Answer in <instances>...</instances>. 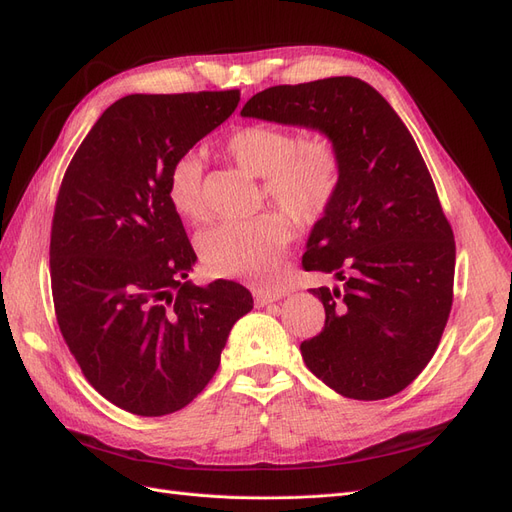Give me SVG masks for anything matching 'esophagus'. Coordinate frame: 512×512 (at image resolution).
<instances>
[{
  "instance_id": "esophagus-1",
  "label": "esophagus",
  "mask_w": 512,
  "mask_h": 512,
  "mask_svg": "<svg viewBox=\"0 0 512 512\" xmlns=\"http://www.w3.org/2000/svg\"><path fill=\"white\" fill-rule=\"evenodd\" d=\"M284 297L282 292H269V290H254V301L258 307H265L273 301H280Z\"/></svg>"
}]
</instances>
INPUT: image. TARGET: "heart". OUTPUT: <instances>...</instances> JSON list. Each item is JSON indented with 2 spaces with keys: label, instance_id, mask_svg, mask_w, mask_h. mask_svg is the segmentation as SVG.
<instances>
[{
  "label": "heart",
  "instance_id": "obj_1",
  "mask_svg": "<svg viewBox=\"0 0 512 512\" xmlns=\"http://www.w3.org/2000/svg\"><path fill=\"white\" fill-rule=\"evenodd\" d=\"M224 151L247 173L262 177L265 192L301 222H314L329 209L339 183V158L329 143L299 141L277 126H243L230 132ZM166 200L179 218H203V162L183 153L166 173ZM286 211H273L256 220L224 222L198 237V254L213 277L243 280L267 288L280 275L282 252L294 222Z\"/></svg>",
  "mask_w": 512,
  "mask_h": 512
}]
</instances>
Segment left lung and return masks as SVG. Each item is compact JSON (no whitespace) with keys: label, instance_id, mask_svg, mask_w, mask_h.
<instances>
[{"label":"left lung","instance_id":"obj_1","mask_svg":"<svg viewBox=\"0 0 512 512\" xmlns=\"http://www.w3.org/2000/svg\"><path fill=\"white\" fill-rule=\"evenodd\" d=\"M241 115L318 130L339 158L337 192L309 232L303 269L344 284L309 290L327 320L301 344L305 365L350 399L404 391L440 344L455 280L453 228L412 134L354 76L269 87Z\"/></svg>","mask_w":512,"mask_h":512}]
</instances>
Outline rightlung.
Returning <instances> with one entry per match:
<instances>
[{
	"label": "right lung",
	"instance_id": "right-lung-1",
	"mask_svg": "<svg viewBox=\"0 0 512 512\" xmlns=\"http://www.w3.org/2000/svg\"><path fill=\"white\" fill-rule=\"evenodd\" d=\"M239 89L132 94L89 130L66 170L51 228L59 331L83 376L117 408H185L254 307L237 282H188L196 254L166 200V173L224 123Z\"/></svg>",
	"mask_w": 512,
	"mask_h": 512
}]
</instances>
